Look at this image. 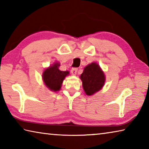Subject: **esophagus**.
Segmentation results:
<instances>
[{
	"label": "esophagus",
	"instance_id": "obj_1",
	"mask_svg": "<svg viewBox=\"0 0 149 149\" xmlns=\"http://www.w3.org/2000/svg\"><path fill=\"white\" fill-rule=\"evenodd\" d=\"M77 72V68H72V70H71L72 74L74 75H76Z\"/></svg>",
	"mask_w": 149,
	"mask_h": 149
}]
</instances>
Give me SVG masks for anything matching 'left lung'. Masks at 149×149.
<instances>
[{
  "instance_id": "8db88e82",
  "label": "left lung",
  "mask_w": 149,
  "mask_h": 149,
  "mask_svg": "<svg viewBox=\"0 0 149 149\" xmlns=\"http://www.w3.org/2000/svg\"><path fill=\"white\" fill-rule=\"evenodd\" d=\"M83 87L87 95H92L102 89L104 84L105 76L100 66L93 62L87 65L80 76Z\"/></svg>"
}]
</instances>
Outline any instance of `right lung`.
Masks as SVG:
<instances>
[{
	"label": "right lung",
	"mask_w": 149,
	"mask_h": 149,
	"mask_svg": "<svg viewBox=\"0 0 149 149\" xmlns=\"http://www.w3.org/2000/svg\"><path fill=\"white\" fill-rule=\"evenodd\" d=\"M60 64L54 63L53 65L45 70L42 79L46 86L53 91H59L65 77L69 74L68 71H60L58 69Z\"/></svg>",
	"instance_id": "obj_1"
}]
</instances>
